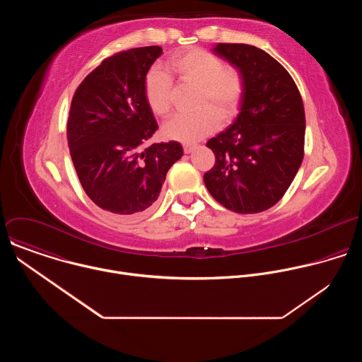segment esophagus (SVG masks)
I'll list each match as a JSON object with an SVG mask.
<instances>
[{"label":"esophagus","mask_w":362,"mask_h":362,"mask_svg":"<svg viewBox=\"0 0 362 362\" xmlns=\"http://www.w3.org/2000/svg\"><path fill=\"white\" fill-rule=\"evenodd\" d=\"M194 148H196V144H183V150H185L186 154L192 153Z\"/></svg>","instance_id":"obj_1"}]
</instances>
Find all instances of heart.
I'll list each match as a JSON object with an SVG mask.
<instances>
[{"label":"heart","instance_id":"b5f03b06","mask_svg":"<svg viewBox=\"0 0 362 362\" xmlns=\"http://www.w3.org/2000/svg\"><path fill=\"white\" fill-rule=\"evenodd\" d=\"M168 70L183 84L196 86L194 106L192 113H180L163 126V134L176 141H197L219 126L223 120L235 116L242 98L240 74L215 54L200 48H189L173 56ZM147 106L156 116H166L172 107V81L159 67L151 69L144 81Z\"/></svg>","mask_w":362,"mask_h":362}]
</instances>
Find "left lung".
Segmentation results:
<instances>
[{"label":"left lung","instance_id":"1","mask_svg":"<svg viewBox=\"0 0 362 362\" xmlns=\"http://www.w3.org/2000/svg\"><path fill=\"white\" fill-rule=\"evenodd\" d=\"M212 51L238 70L243 90L233 123L206 143L216 163L203 180L226 209L259 214L281 200L300 168L302 98L291 74L267 51L223 42Z\"/></svg>","mask_w":362,"mask_h":362}]
</instances>
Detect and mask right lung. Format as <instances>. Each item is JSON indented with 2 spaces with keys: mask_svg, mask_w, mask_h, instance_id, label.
Returning a JSON list of instances; mask_svg holds the SVG:
<instances>
[{
  "mask_svg": "<svg viewBox=\"0 0 362 362\" xmlns=\"http://www.w3.org/2000/svg\"><path fill=\"white\" fill-rule=\"evenodd\" d=\"M162 53L150 45L103 60L71 100L67 140L78 180L100 209L119 216L148 211L168 170L183 156L177 141L146 146L158 123L144 81Z\"/></svg>",
  "mask_w": 362,
  "mask_h": 362,
  "instance_id": "right-lung-1",
  "label": "right lung"
}]
</instances>
